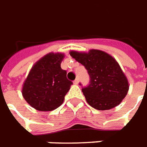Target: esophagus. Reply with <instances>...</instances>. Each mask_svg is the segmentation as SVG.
I'll return each instance as SVG.
<instances>
[{
  "label": "esophagus",
  "instance_id": "1",
  "mask_svg": "<svg viewBox=\"0 0 147 147\" xmlns=\"http://www.w3.org/2000/svg\"><path fill=\"white\" fill-rule=\"evenodd\" d=\"M78 82H79V79H78V78H77L76 80L74 81L73 83L75 84V85H77V84H78Z\"/></svg>",
  "mask_w": 147,
  "mask_h": 147
}]
</instances>
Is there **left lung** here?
I'll return each mask as SVG.
<instances>
[{"instance_id":"8db88e82","label":"left lung","mask_w":147,"mask_h":147,"mask_svg":"<svg viewBox=\"0 0 147 147\" xmlns=\"http://www.w3.org/2000/svg\"><path fill=\"white\" fill-rule=\"evenodd\" d=\"M70 55L85 66L89 75V84L82 91L92 107L99 111L111 109L125 98L129 89L128 81L109 54L91 49L88 53L71 51Z\"/></svg>"}]
</instances>
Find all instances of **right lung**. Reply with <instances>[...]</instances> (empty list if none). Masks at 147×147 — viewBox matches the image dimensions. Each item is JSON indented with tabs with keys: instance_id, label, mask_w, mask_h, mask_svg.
Returning a JSON list of instances; mask_svg holds the SVG:
<instances>
[{
	"instance_id": "add662e5",
	"label": "right lung",
	"mask_w": 147,
	"mask_h": 147,
	"mask_svg": "<svg viewBox=\"0 0 147 147\" xmlns=\"http://www.w3.org/2000/svg\"><path fill=\"white\" fill-rule=\"evenodd\" d=\"M64 55L49 53L31 69L24 84L22 94L29 105L41 111L56 109L62 105L72 82L61 68Z\"/></svg>"
}]
</instances>
